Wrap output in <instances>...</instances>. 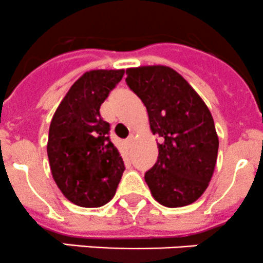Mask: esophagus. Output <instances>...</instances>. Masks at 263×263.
Masks as SVG:
<instances>
[{
  "mask_svg": "<svg viewBox=\"0 0 263 263\" xmlns=\"http://www.w3.org/2000/svg\"><path fill=\"white\" fill-rule=\"evenodd\" d=\"M133 142H134V135L130 134L128 138H126L125 143H126V145H128V147H130V145L133 144Z\"/></svg>",
  "mask_w": 263,
  "mask_h": 263,
  "instance_id": "34e87169",
  "label": "esophagus"
}]
</instances>
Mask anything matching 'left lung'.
Instances as JSON below:
<instances>
[{"mask_svg": "<svg viewBox=\"0 0 263 263\" xmlns=\"http://www.w3.org/2000/svg\"><path fill=\"white\" fill-rule=\"evenodd\" d=\"M126 75L128 87L147 108L151 130L162 140L145 183L162 206H188L206 191L216 165L219 138L211 112L171 67H135Z\"/></svg>", "mask_w": 263, "mask_h": 263, "instance_id": "left-lung-1", "label": "left lung"}]
</instances>
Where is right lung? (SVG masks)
Instances as JSON below:
<instances>
[{"label":"right lung","mask_w":263,"mask_h":263,"mask_svg":"<svg viewBox=\"0 0 263 263\" xmlns=\"http://www.w3.org/2000/svg\"><path fill=\"white\" fill-rule=\"evenodd\" d=\"M124 70H92L80 77L57 107L48 133L51 173L65 197L80 207H101L114 198L125 165L110 139L101 105Z\"/></svg>","instance_id":"right-lung-1"}]
</instances>
